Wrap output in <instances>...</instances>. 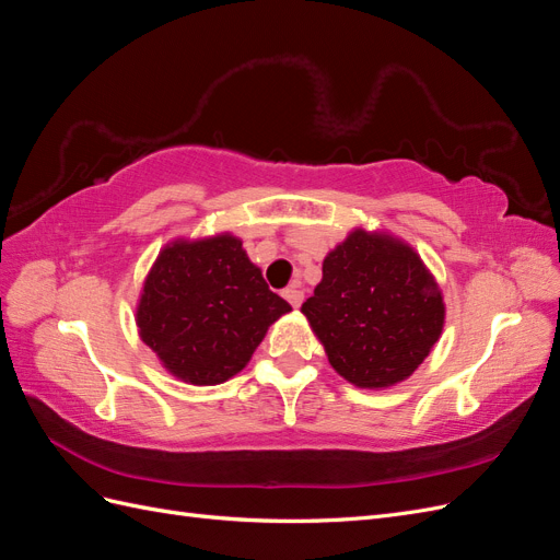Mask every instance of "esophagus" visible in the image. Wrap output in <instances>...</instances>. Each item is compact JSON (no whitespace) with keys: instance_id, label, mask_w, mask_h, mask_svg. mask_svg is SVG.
Returning <instances> with one entry per match:
<instances>
[{"instance_id":"34e87169","label":"esophagus","mask_w":560,"mask_h":560,"mask_svg":"<svg viewBox=\"0 0 560 560\" xmlns=\"http://www.w3.org/2000/svg\"><path fill=\"white\" fill-rule=\"evenodd\" d=\"M282 296H284L287 301H290L294 308H299V306H301V303H303V292L299 290V287H296V284H290V287H287V290L282 292Z\"/></svg>"}]
</instances>
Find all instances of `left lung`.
Listing matches in <instances>:
<instances>
[{"mask_svg":"<svg viewBox=\"0 0 560 560\" xmlns=\"http://www.w3.org/2000/svg\"><path fill=\"white\" fill-rule=\"evenodd\" d=\"M329 364L358 387H387L428 358L444 327V299L406 243L354 229L322 264L303 303Z\"/></svg>","mask_w":560,"mask_h":560,"instance_id":"obj_1","label":"left lung"}]
</instances>
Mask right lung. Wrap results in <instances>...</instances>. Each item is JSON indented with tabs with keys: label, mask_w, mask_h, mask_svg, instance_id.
<instances>
[{
	"label": "right lung",
	"mask_w": 560,
	"mask_h": 560,
	"mask_svg": "<svg viewBox=\"0 0 560 560\" xmlns=\"http://www.w3.org/2000/svg\"><path fill=\"white\" fill-rule=\"evenodd\" d=\"M290 311L243 243L222 233L163 247L142 287L138 327L173 376L217 385L245 369L268 327Z\"/></svg>",
	"instance_id": "right-lung-1"
}]
</instances>
